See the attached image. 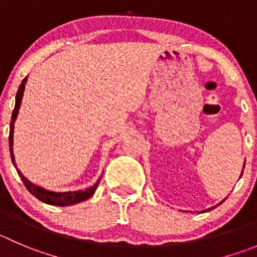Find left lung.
<instances>
[{
    "mask_svg": "<svg viewBox=\"0 0 257 257\" xmlns=\"http://www.w3.org/2000/svg\"><path fill=\"white\" fill-rule=\"evenodd\" d=\"M243 169H244V166H243ZM242 174H243V170H242V172H241V175H239V177H241V176H242ZM224 200H226V199H223V200H222V201H220L219 204H222V203H223V201H224ZM219 204H217V205H219ZM217 205H214V207H212V208H208V209H207V210H212V209H214V208H215V207H217ZM207 210H201V212H199V213L207 212ZM188 212H189V210H188Z\"/></svg>",
    "mask_w": 257,
    "mask_h": 257,
    "instance_id": "obj_1",
    "label": "left lung"
}]
</instances>
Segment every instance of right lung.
I'll use <instances>...</instances> for the list:
<instances>
[{
  "label": "right lung",
  "mask_w": 257,
  "mask_h": 257,
  "mask_svg": "<svg viewBox=\"0 0 257 257\" xmlns=\"http://www.w3.org/2000/svg\"><path fill=\"white\" fill-rule=\"evenodd\" d=\"M28 81V77H25L21 82L20 87H19L18 92H16L15 97V109H14L13 115H11V123H10V137H9V145H10V155H11V160H13L14 166L16 167V171H18L19 176L23 180L24 185L26 186L29 191H30L35 198H38L39 200H42L45 204L50 205H58V207H67V205H73L81 203V201L87 200L88 198L93 195L95 190L97 189V185L100 183V179L93 184L90 188H86L83 190H74V191H63V193H57V191L48 190V189L42 188V186H38L35 184H33L30 180L26 179L23 175V172L18 169L15 162V156H14V124H15L16 117H18L19 109H20L21 100H23L24 90H25V83Z\"/></svg>",
  "instance_id": "1"
}]
</instances>
